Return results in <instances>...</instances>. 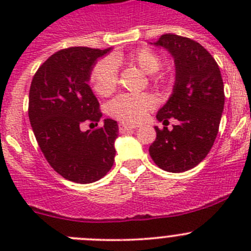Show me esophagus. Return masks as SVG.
Returning <instances> with one entry per match:
<instances>
[{
	"label": "esophagus",
	"mask_w": 251,
	"mask_h": 251,
	"mask_svg": "<svg viewBox=\"0 0 251 251\" xmlns=\"http://www.w3.org/2000/svg\"><path fill=\"white\" fill-rule=\"evenodd\" d=\"M134 128H136V127H132V126H129V124H126V123L119 124V132H121V133L128 132V130L134 129Z\"/></svg>",
	"instance_id": "obj_1"
}]
</instances>
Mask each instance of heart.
Wrapping results in <instances>:
<instances>
[{
	"instance_id": "obj_1",
	"label": "heart",
	"mask_w": 251,
	"mask_h": 251,
	"mask_svg": "<svg viewBox=\"0 0 251 251\" xmlns=\"http://www.w3.org/2000/svg\"><path fill=\"white\" fill-rule=\"evenodd\" d=\"M119 57L100 60L95 64L90 75L93 89L99 95H109L114 92L118 72L117 64ZM127 61L134 66H138L146 74H154L161 69L162 60L158 54L150 49H141L128 56ZM166 79L165 74H157L153 76V80L157 83H163ZM154 106V99L151 94H121L113 99L108 105V112L112 117L127 123H137L142 121L148 110Z\"/></svg>"
}]
</instances>
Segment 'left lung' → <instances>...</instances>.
Segmentation results:
<instances>
[{
    "instance_id": "1",
    "label": "left lung",
    "mask_w": 251,
    "mask_h": 251,
    "mask_svg": "<svg viewBox=\"0 0 251 251\" xmlns=\"http://www.w3.org/2000/svg\"><path fill=\"white\" fill-rule=\"evenodd\" d=\"M154 45L167 49L176 65L174 93L157 119L178 123L171 130L154 128L150 154L159 168L178 174L196 167L214 146L225 103L223 77L212 55L194 40L165 34Z\"/></svg>"
}]
</instances>
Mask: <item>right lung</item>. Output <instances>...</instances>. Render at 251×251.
Here are the masks:
<instances>
[{
    "label": "right lung",
    "mask_w": 251,
    "mask_h": 251,
    "mask_svg": "<svg viewBox=\"0 0 251 251\" xmlns=\"http://www.w3.org/2000/svg\"><path fill=\"white\" fill-rule=\"evenodd\" d=\"M109 49H63L35 73L28 94V118L49 165L76 183H92L105 176L114 163L118 124L101 118L99 101L88 85L93 65Z\"/></svg>",
    "instance_id": "add662e5"
}]
</instances>
